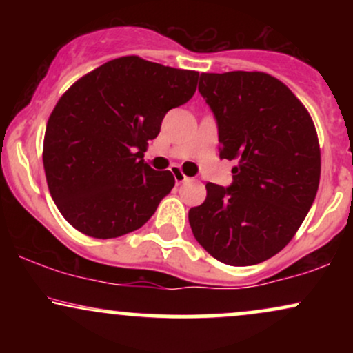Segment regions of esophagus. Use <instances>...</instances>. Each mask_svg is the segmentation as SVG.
I'll list each match as a JSON object with an SVG mask.
<instances>
[{"mask_svg": "<svg viewBox=\"0 0 353 353\" xmlns=\"http://www.w3.org/2000/svg\"><path fill=\"white\" fill-rule=\"evenodd\" d=\"M172 174H174V179H176L177 184H182V182L189 181V177L185 176V174L182 171H179V169H172Z\"/></svg>", "mask_w": 353, "mask_h": 353, "instance_id": "obj_1", "label": "esophagus"}]
</instances>
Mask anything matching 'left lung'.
I'll list each match as a JSON object with an SVG mask.
<instances>
[{
	"label": "left lung",
	"instance_id": "left-lung-1",
	"mask_svg": "<svg viewBox=\"0 0 353 353\" xmlns=\"http://www.w3.org/2000/svg\"><path fill=\"white\" fill-rule=\"evenodd\" d=\"M199 92L217 121L219 156L236 159L229 188L208 182L189 210L194 237L217 261L254 265L290 242L320 181V148L305 106L265 72H202Z\"/></svg>",
	"mask_w": 353,
	"mask_h": 353
}]
</instances>
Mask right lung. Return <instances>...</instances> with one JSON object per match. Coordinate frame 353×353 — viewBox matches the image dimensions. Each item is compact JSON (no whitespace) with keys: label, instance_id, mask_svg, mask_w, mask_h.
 <instances>
[{"label":"right lung","instance_id":"add662e5","mask_svg":"<svg viewBox=\"0 0 353 353\" xmlns=\"http://www.w3.org/2000/svg\"><path fill=\"white\" fill-rule=\"evenodd\" d=\"M199 72L124 56L61 96L48 119L43 164L59 212L96 239L143 228L176 184L144 163L165 112L196 92Z\"/></svg>","mask_w":353,"mask_h":353}]
</instances>
